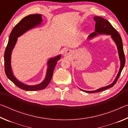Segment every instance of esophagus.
I'll list each match as a JSON object with an SVG mask.
<instances>
[{
	"mask_svg": "<svg viewBox=\"0 0 128 128\" xmlns=\"http://www.w3.org/2000/svg\"><path fill=\"white\" fill-rule=\"evenodd\" d=\"M70 53H71V51L70 50H66V52H65L66 55H70Z\"/></svg>",
	"mask_w": 128,
	"mask_h": 128,
	"instance_id": "1",
	"label": "esophagus"
}]
</instances>
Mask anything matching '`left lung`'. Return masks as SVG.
Wrapping results in <instances>:
<instances>
[{
  "instance_id": "obj_1",
  "label": "left lung",
  "mask_w": 128,
  "mask_h": 128,
  "mask_svg": "<svg viewBox=\"0 0 128 128\" xmlns=\"http://www.w3.org/2000/svg\"><path fill=\"white\" fill-rule=\"evenodd\" d=\"M94 20L95 21V32H93L92 33L90 34L89 36H88V40H91V39L98 36V34H107V35L111 36L112 40L115 42L117 47H118V56L120 60V67L118 74L117 75L115 79H114V81L111 84H110V85L94 91H85L80 89L84 92L88 93L100 92H102V91L105 90L110 88L113 87L115 85L116 82L118 81L121 73V71H122L123 68H124L125 63V58L124 55V50H123L122 40H121V36L118 34V32L112 26L111 24L108 22L107 20L102 18V17L99 16H95L94 17Z\"/></svg>"
}]
</instances>
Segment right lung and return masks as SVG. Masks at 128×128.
Segmentation results:
<instances>
[{
	"label": "right lung",
	"mask_w": 128,
	"mask_h": 128,
	"mask_svg": "<svg viewBox=\"0 0 128 128\" xmlns=\"http://www.w3.org/2000/svg\"><path fill=\"white\" fill-rule=\"evenodd\" d=\"M42 22V15L40 14H29L21 20L14 28L9 37V40L6 47L4 52V68L7 77L11 81L14 85L21 89L26 91H37L43 90L46 88L50 82L52 77L54 68L57 64L58 61L60 59L61 55H58L55 57L50 58L47 62V69L46 75L44 80L40 84L36 85H28L22 82H20L14 76L12 72L10 59L13 49L16 44L17 38L22 35L28 30L32 29L36 26L40 25Z\"/></svg>",
	"instance_id": "right-lung-1"
}]
</instances>
